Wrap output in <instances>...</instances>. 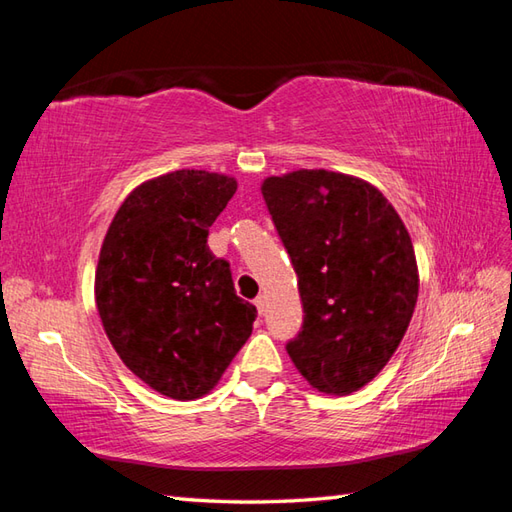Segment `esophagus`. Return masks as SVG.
Wrapping results in <instances>:
<instances>
[{
    "label": "esophagus",
    "instance_id": "esophagus-1",
    "mask_svg": "<svg viewBox=\"0 0 512 512\" xmlns=\"http://www.w3.org/2000/svg\"><path fill=\"white\" fill-rule=\"evenodd\" d=\"M253 303H255L257 312H259V314H264V310H266V297H264V295H259V297L253 301Z\"/></svg>",
    "mask_w": 512,
    "mask_h": 512
}]
</instances>
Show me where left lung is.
I'll list each match as a JSON object with an SVG mask.
<instances>
[{"instance_id":"8db88e82","label":"left lung","mask_w":512,"mask_h":512,"mask_svg":"<svg viewBox=\"0 0 512 512\" xmlns=\"http://www.w3.org/2000/svg\"><path fill=\"white\" fill-rule=\"evenodd\" d=\"M262 193L303 303L286 350L314 389L352 394L389 363L416 308L407 228L383 193L345 173L299 169L266 178Z\"/></svg>"}]
</instances>
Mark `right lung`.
Here are the masks:
<instances>
[{
  "mask_svg": "<svg viewBox=\"0 0 512 512\" xmlns=\"http://www.w3.org/2000/svg\"><path fill=\"white\" fill-rule=\"evenodd\" d=\"M235 191L222 173L171 171L129 193L103 239L94 295L105 334L162 396L209 394L253 332L255 306L206 244Z\"/></svg>",
  "mask_w": 512,
  "mask_h": 512,
  "instance_id": "obj_1",
  "label": "right lung"
}]
</instances>
